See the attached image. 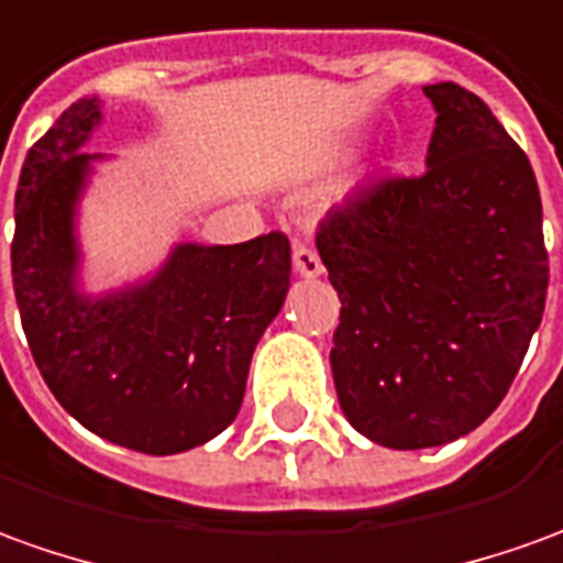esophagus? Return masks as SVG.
<instances>
[{
  "instance_id": "esophagus-1",
  "label": "esophagus",
  "mask_w": 563,
  "mask_h": 563,
  "mask_svg": "<svg viewBox=\"0 0 563 563\" xmlns=\"http://www.w3.org/2000/svg\"><path fill=\"white\" fill-rule=\"evenodd\" d=\"M294 269L303 275V278H316V275L324 273L319 254H316L312 247H303V244L294 251Z\"/></svg>"
}]
</instances>
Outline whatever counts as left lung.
<instances>
[{
	"label": "left lung",
	"mask_w": 563,
	"mask_h": 563,
	"mask_svg": "<svg viewBox=\"0 0 563 563\" xmlns=\"http://www.w3.org/2000/svg\"><path fill=\"white\" fill-rule=\"evenodd\" d=\"M429 168L328 211L316 244L340 297L331 367L346 420L383 448H438L509 393L549 290L540 186L482 97L441 81Z\"/></svg>",
	"instance_id": "obj_1"
}]
</instances>
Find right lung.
I'll return each mask as SVG.
<instances>
[{
  "mask_svg": "<svg viewBox=\"0 0 563 563\" xmlns=\"http://www.w3.org/2000/svg\"><path fill=\"white\" fill-rule=\"evenodd\" d=\"M100 119L73 103L33 143L14 196L11 278L42 379L67 413L131 451L168 456L220 435L239 413L247 367L290 285L285 232L242 244H180L143 288L76 294L73 214Z\"/></svg>",
  "mask_w": 563,
  "mask_h": 563,
  "instance_id": "right-lung-1",
  "label": "right lung"
}]
</instances>
